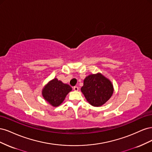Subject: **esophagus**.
<instances>
[{"instance_id": "34e87169", "label": "esophagus", "mask_w": 152, "mask_h": 152, "mask_svg": "<svg viewBox=\"0 0 152 152\" xmlns=\"http://www.w3.org/2000/svg\"><path fill=\"white\" fill-rule=\"evenodd\" d=\"M73 90L75 91H79V87H78L77 86H74V87H73Z\"/></svg>"}]
</instances>
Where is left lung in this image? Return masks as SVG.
<instances>
[{
  "label": "left lung",
  "instance_id": "obj_1",
  "mask_svg": "<svg viewBox=\"0 0 152 152\" xmlns=\"http://www.w3.org/2000/svg\"><path fill=\"white\" fill-rule=\"evenodd\" d=\"M81 91L91 105L100 107L111 97L113 88L111 82L101 73H98L86 78Z\"/></svg>",
  "mask_w": 152,
  "mask_h": 152
}]
</instances>
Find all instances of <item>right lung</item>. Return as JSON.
<instances>
[{"label":"right lung","instance_id":"right-lung-1","mask_svg":"<svg viewBox=\"0 0 152 152\" xmlns=\"http://www.w3.org/2000/svg\"><path fill=\"white\" fill-rule=\"evenodd\" d=\"M72 89L69 85L63 84L57 79H54L43 89L42 96L53 107H58L63 102L67 94Z\"/></svg>","mask_w":152,"mask_h":152}]
</instances>
